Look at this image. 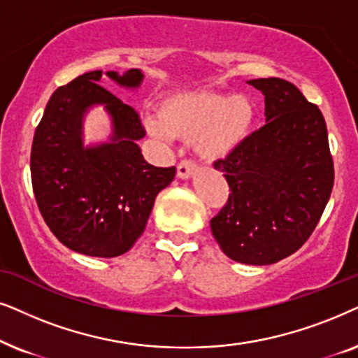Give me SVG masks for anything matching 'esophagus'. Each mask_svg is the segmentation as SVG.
<instances>
[{
	"label": "esophagus",
	"instance_id": "obj_1",
	"mask_svg": "<svg viewBox=\"0 0 358 358\" xmlns=\"http://www.w3.org/2000/svg\"><path fill=\"white\" fill-rule=\"evenodd\" d=\"M194 169H196V165H194L192 160H183L182 164L178 165V169H176V175H178V178L188 180L194 175Z\"/></svg>",
	"mask_w": 358,
	"mask_h": 358
}]
</instances>
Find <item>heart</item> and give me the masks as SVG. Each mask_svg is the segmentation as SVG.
Segmentation results:
<instances>
[{"label": "heart", "mask_w": 358, "mask_h": 358, "mask_svg": "<svg viewBox=\"0 0 358 358\" xmlns=\"http://www.w3.org/2000/svg\"><path fill=\"white\" fill-rule=\"evenodd\" d=\"M254 121V103L245 94L196 90L166 94L157 117H145V127L157 139L192 141L203 160L216 162L245 141Z\"/></svg>", "instance_id": "b5f03b06"}]
</instances>
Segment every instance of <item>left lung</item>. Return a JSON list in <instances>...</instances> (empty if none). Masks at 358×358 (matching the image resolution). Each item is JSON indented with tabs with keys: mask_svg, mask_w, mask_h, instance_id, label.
Returning a JSON list of instances; mask_svg holds the SVG:
<instances>
[{
	"mask_svg": "<svg viewBox=\"0 0 358 358\" xmlns=\"http://www.w3.org/2000/svg\"><path fill=\"white\" fill-rule=\"evenodd\" d=\"M265 96V126L214 162L229 199L211 232L229 259L270 265L292 255L313 234L334 185L322 113L282 78L247 82Z\"/></svg>",
	"mask_w": 358,
	"mask_h": 358,
	"instance_id": "1",
	"label": "left lung"
}]
</instances>
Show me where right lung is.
<instances>
[{
    "instance_id": "1",
    "label": "right lung",
    "mask_w": 358,
    "mask_h": 358,
    "mask_svg": "<svg viewBox=\"0 0 358 358\" xmlns=\"http://www.w3.org/2000/svg\"><path fill=\"white\" fill-rule=\"evenodd\" d=\"M104 75L127 90L144 80L139 69ZM101 78L103 70L88 71L52 94L32 141L31 178L57 239L78 254L111 259L142 236L157 194L176 170L147 164L137 145L145 136L139 114L103 88ZM94 106L108 113L112 136L85 146L83 121Z\"/></svg>"
}]
</instances>
